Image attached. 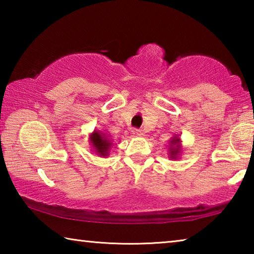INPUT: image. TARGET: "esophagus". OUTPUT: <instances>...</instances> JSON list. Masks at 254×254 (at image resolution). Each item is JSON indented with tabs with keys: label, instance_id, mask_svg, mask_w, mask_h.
Here are the masks:
<instances>
[{
	"label": "esophagus",
	"instance_id": "1",
	"mask_svg": "<svg viewBox=\"0 0 254 254\" xmlns=\"http://www.w3.org/2000/svg\"><path fill=\"white\" fill-rule=\"evenodd\" d=\"M134 133L137 135V136H142L144 133H143V130H140V128H135L134 130Z\"/></svg>",
	"mask_w": 254,
	"mask_h": 254
}]
</instances>
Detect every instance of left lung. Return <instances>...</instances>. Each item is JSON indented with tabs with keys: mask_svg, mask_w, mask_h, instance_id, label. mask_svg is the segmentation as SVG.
<instances>
[{
	"mask_svg": "<svg viewBox=\"0 0 254 254\" xmlns=\"http://www.w3.org/2000/svg\"><path fill=\"white\" fill-rule=\"evenodd\" d=\"M170 143H171L170 148H169L170 158L176 159L179 154V152H180V148H182V145H180V139L178 136H174L173 139H171Z\"/></svg>",
	"mask_w": 254,
	"mask_h": 254,
	"instance_id": "8db88e82",
	"label": "left lung"
}]
</instances>
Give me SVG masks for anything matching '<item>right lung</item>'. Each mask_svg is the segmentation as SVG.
<instances>
[{"label":"right lung","instance_id":"add662e5","mask_svg":"<svg viewBox=\"0 0 254 254\" xmlns=\"http://www.w3.org/2000/svg\"><path fill=\"white\" fill-rule=\"evenodd\" d=\"M89 139H91V143L94 147V149H95V152L98 154V156L107 157L112 145L111 141L107 139V135H105L104 133L102 132L94 131Z\"/></svg>","mask_w":254,"mask_h":254}]
</instances>
